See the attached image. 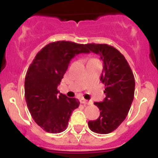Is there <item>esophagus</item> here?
Masks as SVG:
<instances>
[{"mask_svg": "<svg viewBox=\"0 0 158 158\" xmlns=\"http://www.w3.org/2000/svg\"><path fill=\"white\" fill-rule=\"evenodd\" d=\"M80 102H81V103L84 104V105H89V104L93 103L91 101H88V100H85V99L84 98L80 99Z\"/></svg>", "mask_w": 158, "mask_h": 158, "instance_id": "1", "label": "esophagus"}]
</instances>
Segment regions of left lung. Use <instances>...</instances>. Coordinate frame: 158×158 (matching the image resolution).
Segmentation results:
<instances>
[{
	"label": "left lung",
	"instance_id": "1",
	"mask_svg": "<svg viewBox=\"0 0 158 158\" xmlns=\"http://www.w3.org/2000/svg\"><path fill=\"white\" fill-rule=\"evenodd\" d=\"M86 47L103 61L100 80L106 87L103 101L94 102L101 110L100 115L88 124L93 132L106 135L116 130L127 116L135 96V77L125 56L116 48L95 43Z\"/></svg>",
	"mask_w": 158,
	"mask_h": 158
}]
</instances>
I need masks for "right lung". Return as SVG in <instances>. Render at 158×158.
<instances>
[{
	"mask_svg": "<svg viewBox=\"0 0 158 158\" xmlns=\"http://www.w3.org/2000/svg\"><path fill=\"white\" fill-rule=\"evenodd\" d=\"M86 45L58 41L45 46L29 65L24 81V96L32 117L43 130L52 134L64 131L72 111L79 107L76 98L57 90L72 58L89 53Z\"/></svg>",
	"mask_w": 158,
	"mask_h": 158,
	"instance_id": "obj_1",
	"label": "right lung"
}]
</instances>
